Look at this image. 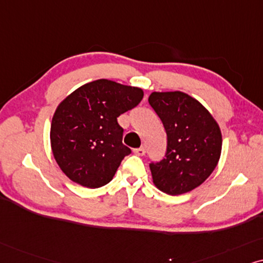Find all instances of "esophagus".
Wrapping results in <instances>:
<instances>
[{
	"instance_id": "esophagus-1",
	"label": "esophagus",
	"mask_w": 263,
	"mask_h": 263,
	"mask_svg": "<svg viewBox=\"0 0 263 263\" xmlns=\"http://www.w3.org/2000/svg\"><path fill=\"white\" fill-rule=\"evenodd\" d=\"M134 153L136 154V155H138V156H143L145 154V148H144V146H141V148L135 149Z\"/></svg>"
}]
</instances>
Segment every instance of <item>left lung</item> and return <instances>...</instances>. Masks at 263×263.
I'll list each match as a JSON object with an SVG mask.
<instances>
[{"label": "left lung", "instance_id": "1", "mask_svg": "<svg viewBox=\"0 0 263 263\" xmlns=\"http://www.w3.org/2000/svg\"><path fill=\"white\" fill-rule=\"evenodd\" d=\"M149 104L167 134L166 155L149 164L154 184L172 196L194 190L219 162L222 137L218 122L197 100L181 91L153 92Z\"/></svg>", "mask_w": 263, "mask_h": 263}]
</instances>
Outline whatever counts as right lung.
Listing matches in <instances>:
<instances>
[{
    "label": "right lung",
    "instance_id": "obj_1",
    "mask_svg": "<svg viewBox=\"0 0 263 263\" xmlns=\"http://www.w3.org/2000/svg\"><path fill=\"white\" fill-rule=\"evenodd\" d=\"M139 87L99 79L80 86L56 108L50 127L52 155L74 183L96 189L113 179L131 149L122 144L119 115L143 99Z\"/></svg>",
    "mask_w": 263,
    "mask_h": 263
}]
</instances>
